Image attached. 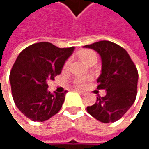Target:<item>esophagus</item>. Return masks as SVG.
I'll return each mask as SVG.
<instances>
[{"label": "esophagus", "mask_w": 149, "mask_h": 149, "mask_svg": "<svg viewBox=\"0 0 149 149\" xmlns=\"http://www.w3.org/2000/svg\"><path fill=\"white\" fill-rule=\"evenodd\" d=\"M77 91L78 93H80L81 95H85V91H79V90H77Z\"/></svg>", "instance_id": "esophagus-1"}]
</instances>
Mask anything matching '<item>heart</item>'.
<instances>
[{"label": "heart", "instance_id": "1", "mask_svg": "<svg viewBox=\"0 0 149 149\" xmlns=\"http://www.w3.org/2000/svg\"><path fill=\"white\" fill-rule=\"evenodd\" d=\"M79 56L80 58L85 61L86 63L90 64L93 61H97V54L96 52L92 51V50H84L82 51L80 53H79ZM70 58L67 59L65 63V67H68L69 65H70ZM91 79V77H89V76H86V77H75L73 79V84H74L77 87H83Z\"/></svg>", "mask_w": 149, "mask_h": 149}]
</instances>
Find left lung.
<instances>
[{
  "label": "left lung",
  "instance_id": "obj_1",
  "mask_svg": "<svg viewBox=\"0 0 149 149\" xmlns=\"http://www.w3.org/2000/svg\"><path fill=\"white\" fill-rule=\"evenodd\" d=\"M97 51L102 58V73L97 79V90H105L88 113L97 120L114 123L129 110L137 94L138 72L127 51L111 41L102 40L84 45Z\"/></svg>",
  "mask_w": 149,
  "mask_h": 149
}]
</instances>
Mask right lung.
I'll return each instance as SVG.
<instances>
[{"label":"right lung","mask_w":149,"mask_h":149,"mask_svg":"<svg viewBox=\"0 0 149 149\" xmlns=\"http://www.w3.org/2000/svg\"><path fill=\"white\" fill-rule=\"evenodd\" d=\"M74 48L40 42L27 46L19 54L9 80L15 105L27 118L44 122L60 110L66 91L52 94L47 91V82L61 73Z\"/></svg>","instance_id":"obj_1"}]
</instances>
